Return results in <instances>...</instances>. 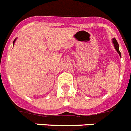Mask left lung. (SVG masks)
<instances>
[{"label":"left lung","mask_w":131,"mask_h":131,"mask_svg":"<svg viewBox=\"0 0 131 131\" xmlns=\"http://www.w3.org/2000/svg\"><path fill=\"white\" fill-rule=\"evenodd\" d=\"M112 43H113V44H114V48H115L116 51L118 52V53L119 54L120 57L121 58V52H120V51H119V47H118L119 45H118V43L117 41H116V39L115 38H113L112 40Z\"/></svg>","instance_id":"8db88e82"}]
</instances>
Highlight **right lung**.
Masks as SVG:
<instances>
[{"instance_id":"1","label":"right lung","mask_w":131,"mask_h":131,"mask_svg":"<svg viewBox=\"0 0 131 131\" xmlns=\"http://www.w3.org/2000/svg\"><path fill=\"white\" fill-rule=\"evenodd\" d=\"M16 40H17V38H16L15 40H14V41H13V45H14V44H15V41H16Z\"/></svg>"}]
</instances>
